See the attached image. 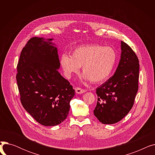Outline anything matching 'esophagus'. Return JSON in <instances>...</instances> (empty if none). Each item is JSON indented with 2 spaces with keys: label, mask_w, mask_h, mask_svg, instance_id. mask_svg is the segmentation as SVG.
Here are the masks:
<instances>
[{
  "label": "esophagus",
  "mask_w": 155,
  "mask_h": 155,
  "mask_svg": "<svg viewBox=\"0 0 155 155\" xmlns=\"http://www.w3.org/2000/svg\"><path fill=\"white\" fill-rule=\"evenodd\" d=\"M75 92H76V93L78 94H82L85 92L86 91H85V90H84V89L81 88L77 87V88H75Z\"/></svg>",
  "instance_id": "esophagus-1"
}]
</instances>
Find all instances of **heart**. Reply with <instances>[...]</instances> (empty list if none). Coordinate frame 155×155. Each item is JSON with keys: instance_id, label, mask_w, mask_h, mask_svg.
Listing matches in <instances>:
<instances>
[{"instance_id": "b5f03b06", "label": "heart", "mask_w": 155, "mask_h": 155, "mask_svg": "<svg viewBox=\"0 0 155 155\" xmlns=\"http://www.w3.org/2000/svg\"><path fill=\"white\" fill-rule=\"evenodd\" d=\"M117 61L116 51L110 47L92 44L80 46L71 51V54H63L60 64L64 75L70 77L78 73L82 67L85 80L95 84L102 83L111 76Z\"/></svg>"}]
</instances>
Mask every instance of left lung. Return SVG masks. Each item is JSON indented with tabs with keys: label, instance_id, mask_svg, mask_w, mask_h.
I'll return each instance as SVG.
<instances>
[{
	"label": "left lung",
	"instance_id": "8db88e82",
	"mask_svg": "<svg viewBox=\"0 0 155 155\" xmlns=\"http://www.w3.org/2000/svg\"><path fill=\"white\" fill-rule=\"evenodd\" d=\"M120 59L114 74L96 89L94 114L101 123L112 124L123 119L133 106L138 90L140 64L132 49L120 42Z\"/></svg>",
	"mask_w": 155,
	"mask_h": 155
}]
</instances>
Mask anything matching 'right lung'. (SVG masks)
Masks as SVG:
<instances>
[{"label":"right lung","instance_id":"right-lung-1","mask_svg":"<svg viewBox=\"0 0 155 155\" xmlns=\"http://www.w3.org/2000/svg\"><path fill=\"white\" fill-rule=\"evenodd\" d=\"M53 38L35 37L22 49L16 80L21 102L38 123L61 124L67 117L75 90L58 70V49Z\"/></svg>","mask_w":155,"mask_h":155}]
</instances>
